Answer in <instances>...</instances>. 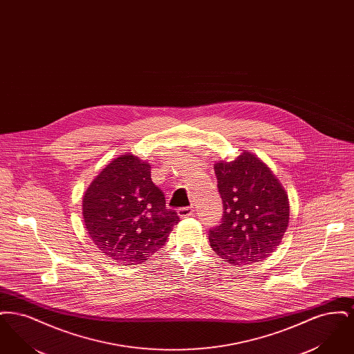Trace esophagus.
Here are the masks:
<instances>
[{
    "mask_svg": "<svg viewBox=\"0 0 354 354\" xmlns=\"http://www.w3.org/2000/svg\"><path fill=\"white\" fill-rule=\"evenodd\" d=\"M178 215H179V218H182V219H185V218H189V216H192V215H194V208H191V207L180 208V209L178 211Z\"/></svg>",
    "mask_w": 354,
    "mask_h": 354,
    "instance_id": "1",
    "label": "esophagus"
}]
</instances>
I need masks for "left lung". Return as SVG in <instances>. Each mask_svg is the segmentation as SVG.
I'll use <instances>...</instances> for the list:
<instances>
[{"label": "left lung", "instance_id": "8db88e82", "mask_svg": "<svg viewBox=\"0 0 354 354\" xmlns=\"http://www.w3.org/2000/svg\"><path fill=\"white\" fill-rule=\"evenodd\" d=\"M223 219L209 231L211 248L234 266L263 261L274 252L289 224V201L272 169L252 152L214 165Z\"/></svg>", "mask_w": 354, "mask_h": 354}]
</instances>
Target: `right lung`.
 Masks as SVG:
<instances>
[{
    "mask_svg": "<svg viewBox=\"0 0 354 354\" xmlns=\"http://www.w3.org/2000/svg\"><path fill=\"white\" fill-rule=\"evenodd\" d=\"M84 228L93 243L119 264H142L162 248L179 223L152 183L151 166L131 152L113 159L86 188Z\"/></svg>",
    "mask_w": 354,
    "mask_h": 354,
    "instance_id": "1",
    "label": "right lung"
}]
</instances>
